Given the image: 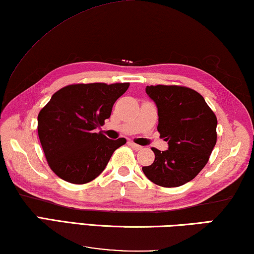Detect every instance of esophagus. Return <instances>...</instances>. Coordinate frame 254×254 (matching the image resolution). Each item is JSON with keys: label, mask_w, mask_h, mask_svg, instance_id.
<instances>
[{"label": "esophagus", "mask_w": 254, "mask_h": 254, "mask_svg": "<svg viewBox=\"0 0 254 254\" xmlns=\"http://www.w3.org/2000/svg\"><path fill=\"white\" fill-rule=\"evenodd\" d=\"M128 144H130L131 148H132V149H134V150H141V149H142V147H141V146H139V144H136V143L132 142V141L128 142Z\"/></svg>", "instance_id": "obj_1"}]
</instances>
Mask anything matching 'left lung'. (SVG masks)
Segmentation results:
<instances>
[{
    "instance_id": "1",
    "label": "left lung",
    "mask_w": 254,
    "mask_h": 254,
    "mask_svg": "<svg viewBox=\"0 0 254 254\" xmlns=\"http://www.w3.org/2000/svg\"><path fill=\"white\" fill-rule=\"evenodd\" d=\"M147 95L158 110L157 130L168 143L155 160L142 167L144 175L159 187L176 188L199 174L217 141V118L199 92L182 86H147Z\"/></svg>"
}]
</instances>
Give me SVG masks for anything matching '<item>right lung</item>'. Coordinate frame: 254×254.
Returning a JSON list of instances; mask_svg holds the SVG:
<instances>
[{"label":"right lung","instance_id":"add662e5","mask_svg":"<svg viewBox=\"0 0 254 254\" xmlns=\"http://www.w3.org/2000/svg\"><path fill=\"white\" fill-rule=\"evenodd\" d=\"M130 83H76L52 96L38 114V136L48 166L73 184L95 180L124 138L108 139L96 128L111 116L114 103Z\"/></svg>","mask_w":254,"mask_h":254}]
</instances>
